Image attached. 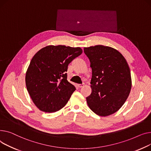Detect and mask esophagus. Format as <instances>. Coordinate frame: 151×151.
<instances>
[{"label": "esophagus", "mask_w": 151, "mask_h": 151, "mask_svg": "<svg viewBox=\"0 0 151 151\" xmlns=\"http://www.w3.org/2000/svg\"><path fill=\"white\" fill-rule=\"evenodd\" d=\"M83 85H84V84H78V85H77V86H78V88H81L83 87Z\"/></svg>", "instance_id": "esophagus-1"}]
</instances>
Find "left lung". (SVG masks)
<instances>
[{"label": "left lung", "instance_id": "obj_1", "mask_svg": "<svg viewBox=\"0 0 151 151\" xmlns=\"http://www.w3.org/2000/svg\"><path fill=\"white\" fill-rule=\"evenodd\" d=\"M92 69L91 93L86 99L96 114L107 116L116 112L130 92L129 66L121 53L111 47L97 45L84 47Z\"/></svg>", "mask_w": 151, "mask_h": 151}]
</instances>
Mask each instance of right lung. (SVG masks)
<instances>
[{"label":"right lung","instance_id":"obj_1","mask_svg":"<svg viewBox=\"0 0 151 151\" xmlns=\"http://www.w3.org/2000/svg\"><path fill=\"white\" fill-rule=\"evenodd\" d=\"M82 53L81 47L50 45L33 57L25 74L31 99L41 110L57 111L65 107L75 86L67 80L68 65Z\"/></svg>","mask_w":151,"mask_h":151}]
</instances>
